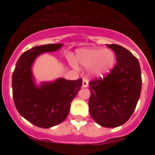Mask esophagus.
Returning <instances> with one entry per match:
<instances>
[{"mask_svg": "<svg viewBox=\"0 0 155 155\" xmlns=\"http://www.w3.org/2000/svg\"><path fill=\"white\" fill-rule=\"evenodd\" d=\"M83 87H87L88 86V80L86 78H83Z\"/></svg>", "mask_w": 155, "mask_h": 155, "instance_id": "1", "label": "esophagus"}]
</instances>
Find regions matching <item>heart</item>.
<instances>
[{"label":"heart","mask_w":155,"mask_h":155,"mask_svg":"<svg viewBox=\"0 0 155 155\" xmlns=\"http://www.w3.org/2000/svg\"><path fill=\"white\" fill-rule=\"evenodd\" d=\"M117 56L111 49L104 48H82L75 54V61L70 59L73 68H78V65L88 68L89 74L96 77H104L111 72L115 67Z\"/></svg>","instance_id":"heart-1"}]
</instances>
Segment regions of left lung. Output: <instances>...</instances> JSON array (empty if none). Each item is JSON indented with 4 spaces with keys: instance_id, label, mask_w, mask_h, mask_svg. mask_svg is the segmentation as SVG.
<instances>
[{
    "instance_id": "obj_1",
    "label": "left lung",
    "mask_w": 155,
    "mask_h": 155,
    "mask_svg": "<svg viewBox=\"0 0 155 155\" xmlns=\"http://www.w3.org/2000/svg\"><path fill=\"white\" fill-rule=\"evenodd\" d=\"M114 51L117 64L104 79L89 83L88 106L93 120L103 127L115 128L127 121L134 113L142 89L139 62L121 46H107Z\"/></svg>"
}]
</instances>
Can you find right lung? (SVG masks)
I'll return each mask as SVG.
<instances>
[{"instance_id": "add662e5", "label": "right lung", "mask_w": 155, "mask_h": 155, "mask_svg": "<svg viewBox=\"0 0 155 155\" xmlns=\"http://www.w3.org/2000/svg\"><path fill=\"white\" fill-rule=\"evenodd\" d=\"M62 43L35 47L20 56L12 76L14 104L25 120L38 127H53L63 122L70 111L71 103L82 86V79L67 80L58 78L54 81L35 84L32 72L37 57L46 52H54Z\"/></svg>"}]
</instances>
